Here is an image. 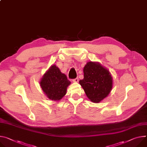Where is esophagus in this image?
<instances>
[{"mask_svg": "<svg viewBox=\"0 0 147 147\" xmlns=\"http://www.w3.org/2000/svg\"><path fill=\"white\" fill-rule=\"evenodd\" d=\"M73 82H74V83H77V82H78V78L77 77V78L73 79Z\"/></svg>", "mask_w": 147, "mask_h": 147, "instance_id": "obj_1", "label": "esophagus"}]
</instances>
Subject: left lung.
I'll use <instances>...</instances> for the list:
<instances>
[{"label": "left lung", "mask_w": 147, "mask_h": 147, "mask_svg": "<svg viewBox=\"0 0 147 147\" xmlns=\"http://www.w3.org/2000/svg\"><path fill=\"white\" fill-rule=\"evenodd\" d=\"M84 78L79 81L88 98L98 103L107 97L113 88L109 70L98 62L88 61L83 69Z\"/></svg>", "instance_id": "8db88e82"}]
</instances>
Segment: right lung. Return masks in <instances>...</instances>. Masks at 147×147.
Here are the masks:
<instances>
[{
	"instance_id": "obj_1",
	"label": "right lung",
	"mask_w": 147,
	"mask_h": 147,
	"mask_svg": "<svg viewBox=\"0 0 147 147\" xmlns=\"http://www.w3.org/2000/svg\"><path fill=\"white\" fill-rule=\"evenodd\" d=\"M70 84L65 74L62 73L55 64H53L46 71L40 82V85L47 97L56 101L66 94L67 88Z\"/></svg>"
}]
</instances>
